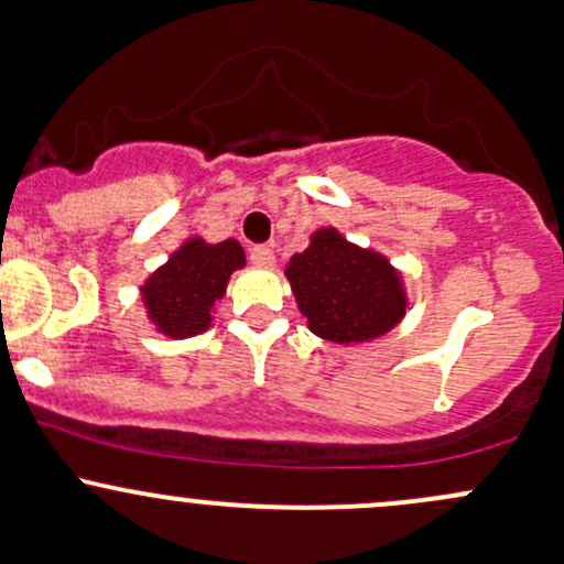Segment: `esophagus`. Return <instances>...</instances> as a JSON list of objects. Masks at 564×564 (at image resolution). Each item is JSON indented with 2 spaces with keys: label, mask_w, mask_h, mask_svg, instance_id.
<instances>
[{
  "label": "esophagus",
  "mask_w": 564,
  "mask_h": 564,
  "mask_svg": "<svg viewBox=\"0 0 564 564\" xmlns=\"http://www.w3.org/2000/svg\"><path fill=\"white\" fill-rule=\"evenodd\" d=\"M250 260L256 265H271V263H274V250H271V247H265V245L250 247Z\"/></svg>",
  "instance_id": "1"
}]
</instances>
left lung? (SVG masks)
Listing matches in <instances>:
<instances>
[{
	"mask_svg": "<svg viewBox=\"0 0 564 564\" xmlns=\"http://www.w3.org/2000/svg\"><path fill=\"white\" fill-rule=\"evenodd\" d=\"M301 314L328 341L352 344L381 336L405 314L401 276L384 258L349 245L333 228L288 265Z\"/></svg>",
	"mask_w": 564,
	"mask_h": 564,
	"instance_id": "obj_1",
	"label": "left lung"
}]
</instances>
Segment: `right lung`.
Here are the masks:
<instances>
[{
	"instance_id": "obj_1",
	"label": "right lung",
	"mask_w": 564,
	"mask_h": 564,
	"mask_svg": "<svg viewBox=\"0 0 564 564\" xmlns=\"http://www.w3.org/2000/svg\"><path fill=\"white\" fill-rule=\"evenodd\" d=\"M241 265L245 250L239 241L226 239L220 245H207L202 239H191L142 288L153 323L166 336L177 338L207 330L212 304L223 299L228 276Z\"/></svg>"
}]
</instances>
